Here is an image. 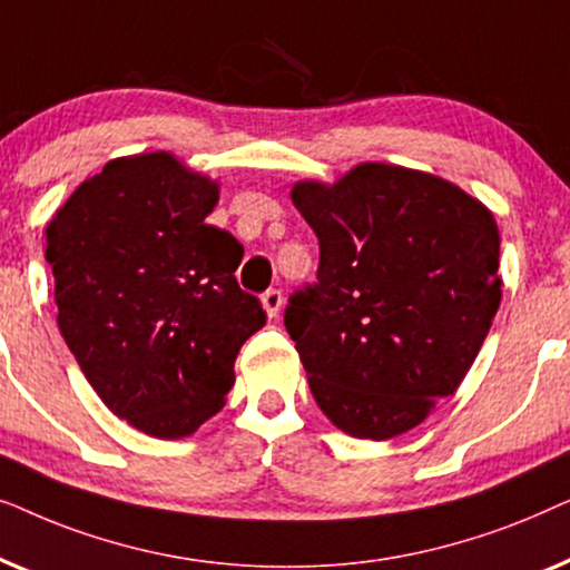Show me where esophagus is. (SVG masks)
<instances>
[{
    "label": "esophagus",
    "instance_id": "esophagus-1",
    "mask_svg": "<svg viewBox=\"0 0 570 570\" xmlns=\"http://www.w3.org/2000/svg\"><path fill=\"white\" fill-rule=\"evenodd\" d=\"M262 306L267 311L269 318H275L279 314V308H283V293L275 291V287H269V291L262 295Z\"/></svg>",
    "mask_w": 570,
    "mask_h": 570
}]
</instances>
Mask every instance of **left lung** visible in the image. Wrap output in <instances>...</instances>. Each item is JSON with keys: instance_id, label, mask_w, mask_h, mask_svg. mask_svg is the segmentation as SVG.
I'll return each instance as SVG.
<instances>
[{"instance_id": "1", "label": "left lung", "mask_w": 570, "mask_h": 570, "mask_svg": "<svg viewBox=\"0 0 570 570\" xmlns=\"http://www.w3.org/2000/svg\"><path fill=\"white\" fill-rule=\"evenodd\" d=\"M291 197L318 238L316 283L285 308L311 394L355 439L407 433L456 392L501 306L493 213L386 163Z\"/></svg>"}]
</instances>
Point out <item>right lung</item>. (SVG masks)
I'll list each match as a JSON object with an SVG mask.
<instances>
[{
	"mask_svg": "<svg viewBox=\"0 0 570 570\" xmlns=\"http://www.w3.org/2000/svg\"><path fill=\"white\" fill-rule=\"evenodd\" d=\"M217 184L170 153L106 163L46 228L59 332L116 417L184 439L225 404L267 324L238 287L244 246L207 225Z\"/></svg>",
	"mask_w": 570,
	"mask_h": 570,
	"instance_id": "1",
	"label": "right lung"
}]
</instances>
